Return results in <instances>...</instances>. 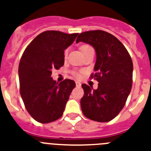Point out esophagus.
I'll return each mask as SVG.
<instances>
[{
    "label": "esophagus",
    "mask_w": 151,
    "mask_h": 151,
    "mask_svg": "<svg viewBox=\"0 0 151 151\" xmlns=\"http://www.w3.org/2000/svg\"><path fill=\"white\" fill-rule=\"evenodd\" d=\"M75 83H76V86H81V83H80V82H78V81H76Z\"/></svg>",
    "instance_id": "1"
}]
</instances>
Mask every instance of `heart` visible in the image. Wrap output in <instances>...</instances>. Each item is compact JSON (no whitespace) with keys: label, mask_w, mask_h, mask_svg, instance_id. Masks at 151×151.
Listing matches in <instances>:
<instances>
[{"label":"heart","mask_w":151,"mask_h":151,"mask_svg":"<svg viewBox=\"0 0 151 151\" xmlns=\"http://www.w3.org/2000/svg\"><path fill=\"white\" fill-rule=\"evenodd\" d=\"M91 48V47L90 46V45H83V46H81V51H83L85 50V49H86V48ZM65 55L66 56L67 55V51L65 52ZM75 76L77 77H79L80 76H81V74H79V73H75Z\"/></svg>","instance_id":"obj_1"}]
</instances>
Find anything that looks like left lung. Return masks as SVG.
<instances>
[{
  "label": "left lung",
  "instance_id": "left-lung-1",
  "mask_svg": "<svg viewBox=\"0 0 151 151\" xmlns=\"http://www.w3.org/2000/svg\"><path fill=\"white\" fill-rule=\"evenodd\" d=\"M93 47L96 55L94 70L98 88L82 84L84 95L81 109L86 118L107 122L116 117L126 103L132 86L133 63L124 45L116 37L102 30L81 33L76 42Z\"/></svg>",
  "mask_w": 151,
  "mask_h": 151
}]
</instances>
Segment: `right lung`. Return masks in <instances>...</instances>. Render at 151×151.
<instances>
[{
  "mask_svg": "<svg viewBox=\"0 0 151 151\" xmlns=\"http://www.w3.org/2000/svg\"><path fill=\"white\" fill-rule=\"evenodd\" d=\"M78 33L45 31L38 35L25 49L19 61L20 95L30 115L40 123L60 119L75 82L65 79L59 83L52 79V69L65 63V50Z\"/></svg>",
  "mask_w": 151,
  "mask_h": 151,
  "instance_id": "add662e5",
  "label": "right lung"
}]
</instances>
